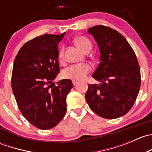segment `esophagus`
<instances>
[{"label":"esophagus","mask_w":152,"mask_h":152,"mask_svg":"<svg viewBox=\"0 0 152 152\" xmlns=\"http://www.w3.org/2000/svg\"><path fill=\"white\" fill-rule=\"evenodd\" d=\"M72 82H73V85H74V86L77 85V83H78V82L76 80H73V81H72Z\"/></svg>","instance_id":"esophagus-1"}]
</instances>
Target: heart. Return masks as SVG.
Listing matches in <instances>:
<instances>
[{"label": "heart", "instance_id": "obj_1", "mask_svg": "<svg viewBox=\"0 0 152 152\" xmlns=\"http://www.w3.org/2000/svg\"><path fill=\"white\" fill-rule=\"evenodd\" d=\"M75 43L78 47L85 52L88 49L92 48L91 42L85 37H79L75 39ZM58 57L60 61H62L65 57V50L62 48L59 52ZM91 70V66L88 63H79L72 65L66 67L62 71V76L65 79H73V80H80L89 73Z\"/></svg>", "mask_w": 152, "mask_h": 152}]
</instances>
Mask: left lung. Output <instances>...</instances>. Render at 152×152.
<instances>
[{
	"label": "left lung",
	"mask_w": 152,
	"mask_h": 152,
	"mask_svg": "<svg viewBox=\"0 0 152 152\" xmlns=\"http://www.w3.org/2000/svg\"><path fill=\"white\" fill-rule=\"evenodd\" d=\"M97 42L100 63L92 76L100 85H89L86 102L98 115L115 119L126 114L140 90V70L136 55L123 35L96 26L87 29Z\"/></svg>",
	"instance_id": "1"
}]
</instances>
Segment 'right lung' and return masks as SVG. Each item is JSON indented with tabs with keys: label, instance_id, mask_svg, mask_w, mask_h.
Returning <instances> with one entry per match:
<instances>
[{
	"label": "right lung",
	"instance_id": "obj_1",
	"mask_svg": "<svg viewBox=\"0 0 152 152\" xmlns=\"http://www.w3.org/2000/svg\"><path fill=\"white\" fill-rule=\"evenodd\" d=\"M62 34H44L24 44L15 59L12 88L25 118L40 129L56 126L67 111L71 80L53 82L59 73L58 45Z\"/></svg>",
	"mask_w": 152,
	"mask_h": 152
}]
</instances>
